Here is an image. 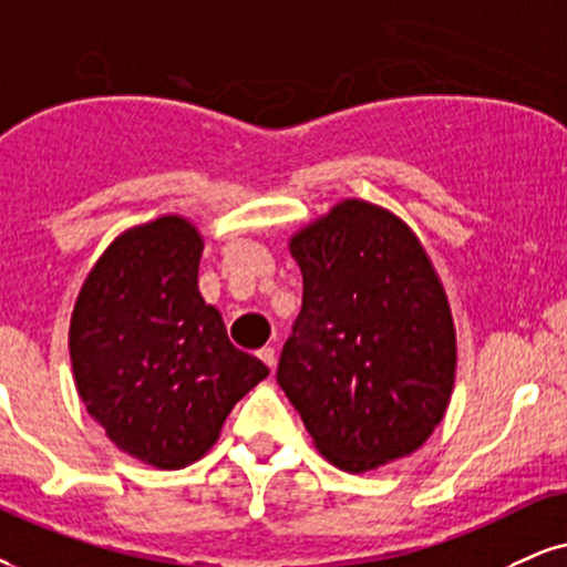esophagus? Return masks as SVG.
I'll return each mask as SVG.
<instances>
[{
  "label": "esophagus",
  "mask_w": 567,
  "mask_h": 567,
  "mask_svg": "<svg viewBox=\"0 0 567 567\" xmlns=\"http://www.w3.org/2000/svg\"><path fill=\"white\" fill-rule=\"evenodd\" d=\"M257 358H260L270 370L276 368V349H272V347H262L260 352H257Z\"/></svg>",
  "instance_id": "34e87169"
}]
</instances>
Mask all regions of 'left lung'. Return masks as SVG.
Masks as SVG:
<instances>
[{
	"label": "left lung",
	"instance_id": "left-lung-1",
	"mask_svg": "<svg viewBox=\"0 0 567 567\" xmlns=\"http://www.w3.org/2000/svg\"><path fill=\"white\" fill-rule=\"evenodd\" d=\"M302 310L276 379L331 465L365 473L421 450L457 370L450 299L408 223L341 199L289 239Z\"/></svg>",
	"mask_w": 567,
	"mask_h": 567
}]
</instances>
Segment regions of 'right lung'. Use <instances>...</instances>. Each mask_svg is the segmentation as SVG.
Instances as JSON below:
<instances>
[{
  "instance_id": "obj_1",
  "label": "right lung",
  "mask_w": 567,
  "mask_h": 567,
  "mask_svg": "<svg viewBox=\"0 0 567 567\" xmlns=\"http://www.w3.org/2000/svg\"><path fill=\"white\" fill-rule=\"evenodd\" d=\"M205 239L181 215L123 230L70 316L79 396L117 450L178 471L218 442L234 404L270 373L230 344L199 295Z\"/></svg>"
}]
</instances>
